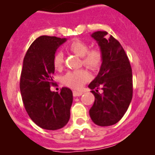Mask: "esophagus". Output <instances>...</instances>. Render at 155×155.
<instances>
[{"label":"esophagus","instance_id":"34e87169","mask_svg":"<svg viewBox=\"0 0 155 155\" xmlns=\"http://www.w3.org/2000/svg\"><path fill=\"white\" fill-rule=\"evenodd\" d=\"M82 94H83V92L81 91H73V95L74 97H79V96Z\"/></svg>","mask_w":155,"mask_h":155}]
</instances>
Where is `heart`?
<instances>
[{
  "mask_svg": "<svg viewBox=\"0 0 155 155\" xmlns=\"http://www.w3.org/2000/svg\"><path fill=\"white\" fill-rule=\"evenodd\" d=\"M68 50L78 56L81 57L83 65L93 71L99 70L104 61V55L101 49H89V45L86 42L76 39L68 45ZM64 55L62 52L55 53L53 58L54 68L61 70L63 68ZM90 78L89 74L84 69L69 71L64 76L63 82L68 87L74 89H80Z\"/></svg>",
  "mask_w": 155,
  "mask_h": 155,
  "instance_id": "1",
  "label": "heart"
}]
</instances>
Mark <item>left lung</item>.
Segmentation results:
<instances>
[{"instance_id": "1", "label": "left lung", "mask_w": 155, "mask_h": 155, "mask_svg": "<svg viewBox=\"0 0 155 155\" xmlns=\"http://www.w3.org/2000/svg\"><path fill=\"white\" fill-rule=\"evenodd\" d=\"M91 37L97 41L104 61L97 76L88 85L95 97L89 114L97 125H113L124 115L132 99V69L124 48L113 36L96 31ZM100 86L101 94L97 90Z\"/></svg>"}]
</instances>
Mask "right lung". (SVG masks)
Returning a JSON list of instances; mask_svg holds the SVG:
<instances>
[{"instance_id":"right-lung-1","label":"right lung","mask_w":155,"mask_h":155,"mask_svg":"<svg viewBox=\"0 0 155 155\" xmlns=\"http://www.w3.org/2000/svg\"><path fill=\"white\" fill-rule=\"evenodd\" d=\"M66 38L41 36L31 44L25 54L20 79V90L25 110L38 126L46 130L64 127L70 119L73 94L62 87L51 91L54 84L53 58Z\"/></svg>"}]
</instances>
